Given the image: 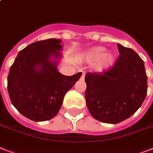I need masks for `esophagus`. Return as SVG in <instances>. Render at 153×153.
Returning a JSON list of instances; mask_svg holds the SVG:
<instances>
[{"label":"esophagus","instance_id":"obj_1","mask_svg":"<svg viewBox=\"0 0 153 153\" xmlns=\"http://www.w3.org/2000/svg\"><path fill=\"white\" fill-rule=\"evenodd\" d=\"M84 78H85V74H84L83 72H82V75H81V79H84Z\"/></svg>","mask_w":153,"mask_h":153}]
</instances>
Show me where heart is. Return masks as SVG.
Here are the masks:
<instances>
[{"mask_svg": "<svg viewBox=\"0 0 153 153\" xmlns=\"http://www.w3.org/2000/svg\"><path fill=\"white\" fill-rule=\"evenodd\" d=\"M80 59L86 63H93V71L98 74L108 71L115 63L114 53L106 52V48L102 46H95L86 50L82 53Z\"/></svg>", "mask_w": 153, "mask_h": 153, "instance_id": "b5f03b06", "label": "heart"}]
</instances>
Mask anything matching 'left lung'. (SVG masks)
<instances>
[{
	"label": "left lung",
	"instance_id": "obj_1",
	"mask_svg": "<svg viewBox=\"0 0 153 153\" xmlns=\"http://www.w3.org/2000/svg\"><path fill=\"white\" fill-rule=\"evenodd\" d=\"M120 55L116 64L102 74L85 77L86 105L98 121L117 124L137 110L147 95L145 63L133 49L117 44Z\"/></svg>",
	"mask_w": 153,
	"mask_h": 153
}]
</instances>
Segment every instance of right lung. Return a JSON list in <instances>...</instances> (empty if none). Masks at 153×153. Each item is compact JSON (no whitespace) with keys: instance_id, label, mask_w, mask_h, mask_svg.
<instances>
[{"instance_id":"obj_1","label":"right lung","mask_w":153,"mask_h":153,"mask_svg":"<svg viewBox=\"0 0 153 153\" xmlns=\"http://www.w3.org/2000/svg\"><path fill=\"white\" fill-rule=\"evenodd\" d=\"M62 40L48 39L29 44L18 53L8 76L11 102L25 117L34 121L57 115L67 91L82 72L66 76L58 71Z\"/></svg>"}]
</instances>
